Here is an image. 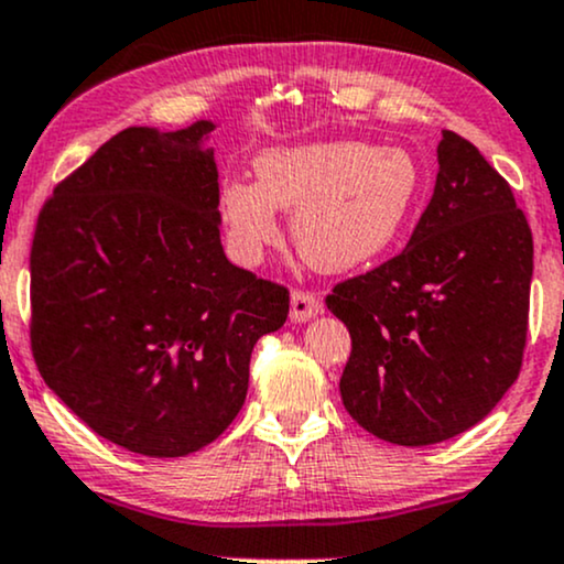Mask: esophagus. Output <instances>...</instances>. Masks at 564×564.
<instances>
[{
  "mask_svg": "<svg viewBox=\"0 0 564 564\" xmlns=\"http://www.w3.org/2000/svg\"><path fill=\"white\" fill-rule=\"evenodd\" d=\"M322 301L314 293H306V290H293L290 295V322L303 324L314 319L316 314H322Z\"/></svg>",
  "mask_w": 564,
  "mask_h": 564,
  "instance_id": "obj_1",
  "label": "esophagus"
}]
</instances>
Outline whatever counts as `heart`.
I'll list each match as a JSON object with an SVG mask.
<instances>
[{"label":"heart","mask_w":564,"mask_h":564,"mask_svg":"<svg viewBox=\"0 0 564 564\" xmlns=\"http://www.w3.org/2000/svg\"><path fill=\"white\" fill-rule=\"evenodd\" d=\"M258 182L229 178L218 214L242 263H258L280 242L276 210H293V240L314 269H359L388 253L412 221L425 171L406 148H375L361 139L271 148L256 158Z\"/></svg>","instance_id":"obj_1"}]
</instances>
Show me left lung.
Segmentation results:
<instances>
[{
  "label": "left lung",
  "instance_id": "left-lung-1",
  "mask_svg": "<svg viewBox=\"0 0 564 564\" xmlns=\"http://www.w3.org/2000/svg\"><path fill=\"white\" fill-rule=\"evenodd\" d=\"M533 235L509 184L454 131L401 256L340 282L327 308L348 327L343 406L399 446L454 438L518 380L528 335Z\"/></svg>",
  "mask_w": 564,
  "mask_h": 564
}]
</instances>
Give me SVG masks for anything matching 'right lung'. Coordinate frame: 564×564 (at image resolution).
<instances>
[{"instance_id": "obj_1", "label": "right lung", "mask_w": 564, "mask_h": 564, "mask_svg": "<svg viewBox=\"0 0 564 564\" xmlns=\"http://www.w3.org/2000/svg\"><path fill=\"white\" fill-rule=\"evenodd\" d=\"M214 121L131 126L59 182L31 248V348L78 420L187 456L231 425L290 295L224 256Z\"/></svg>"}]
</instances>
